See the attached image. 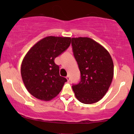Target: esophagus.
<instances>
[{"label": "esophagus", "instance_id": "34e87169", "mask_svg": "<svg viewBox=\"0 0 134 134\" xmlns=\"http://www.w3.org/2000/svg\"><path fill=\"white\" fill-rule=\"evenodd\" d=\"M66 79H67V80H68V82H69V80H70V77H69V76H66Z\"/></svg>", "mask_w": 134, "mask_h": 134}]
</instances>
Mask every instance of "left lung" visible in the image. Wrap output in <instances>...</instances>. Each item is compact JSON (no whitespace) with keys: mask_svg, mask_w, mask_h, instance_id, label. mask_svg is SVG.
Returning <instances> with one entry per match:
<instances>
[{"mask_svg":"<svg viewBox=\"0 0 134 134\" xmlns=\"http://www.w3.org/2000/svg\"><path fill=\"white\" fill-rule=\"evenodd\" d=\"M71 44L81 75L79 83L72 87L76 98L86 104L98 102L112 82V58L105 47L90 38H72Z\"/></svg>","mask_w":134,"mask_h":134,"instance_id":"8db88e82","label":"left lung"}]
</instances>
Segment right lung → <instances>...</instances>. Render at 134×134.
<instances>
[{"label": "right lung", "instance_id": "right-lung-1", "mask_svg": "<svg viewBox=\"0 0 134 134\" xmlns=\"http://www.w3.org/2000/svg\"><path fill=\"white\" fill-rule=\"evenodd\" d=\"M70 37L49 36L31 47L24 57L21 73L27 91L38 99L49 101L61 91L66 79L60 76L57 57L71 44Z\"/></svg>", "mask_w": 134, "mask_h": 134}]
</instances>
